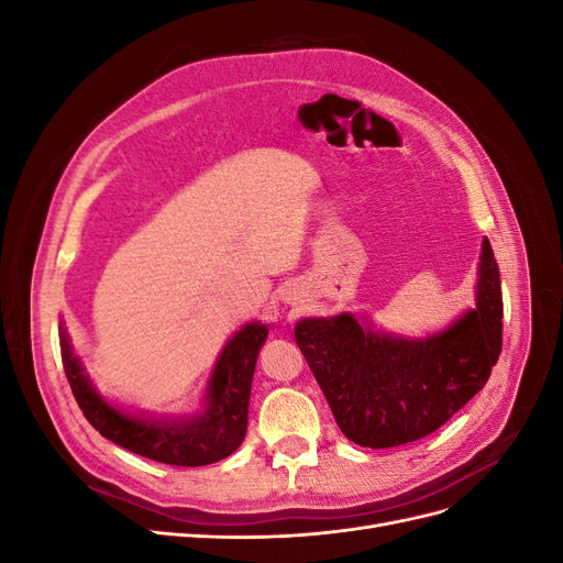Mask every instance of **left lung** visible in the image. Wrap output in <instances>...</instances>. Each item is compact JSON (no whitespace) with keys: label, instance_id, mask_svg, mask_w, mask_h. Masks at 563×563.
<instances>
[{"label":"left lung","instance_id":"8db88e82","mask_svg":"<svg viewBox=\"0 0 563 563\" xmlns=\"http://www.w3.org/2000/svg\"><path fill=\"white\" fill-rule=\"evenodd\" d=\"M296 343L340 432L366 449H391L439 430L479 391L503 350L500 269L482 244L476 308L446 331L406 340L343 312L300 319Z\"/></svg>","mask_w":563,"mask_h":563}]
</instances>
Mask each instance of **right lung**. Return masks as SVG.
<instances>
[{
  "label": "right lung",
  "instance_id": "1",
  "mask_svg": "<svg viewBox=\"0 0 563 563\" xmlns=\"http://www.w3.org/2000/svg\"><path fill=\"white\" fill-rule=\"evenodd\" d=\"M58 333L65 376L81 413L112 444L178 467L211 465L240 449L249 424L255 360L267 338L263 323H246L234 333L211 373L207 411L183 420H150L117 411L93 389L63 327Z\"/></svg>",
  "mask_w": 563,
  "mask_h": 563
}]
</instances>
